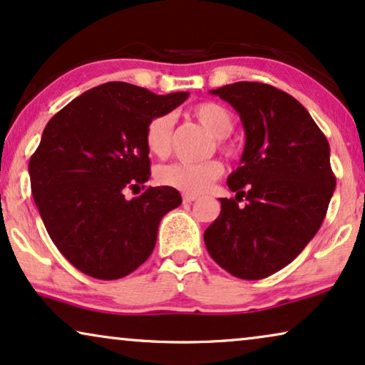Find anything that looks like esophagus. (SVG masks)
<instances>
[{
    "label": "esophagus",
    "mask_w": 365,
    "mask_h": 365,
    "mask_svg": "<svg viewBox=\"0 0 365 365\" xmlns=\"http://www.w3.org/2000/svg\"><path fill=\"white\" fill-rule=\"evenodd\" d=\"M196 200H197V196H194V194H184V196H182L184 205H189V202H192V201H196Z\"/></svg>",
    "instance_id": "obj_1"
}]
</instances>
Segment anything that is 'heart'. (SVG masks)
<instances>
[{"label":"heart","mask_w":365,"mask_h":365,"mask_svg":"<svg viewBox=\"0 0 365 365\" xmlns=\"http://www.w3.org/2000/svg\"><path fill=\"white\" fill-rule=\"evenodd\" d=\"M192 115L216 137L217 148L226 154L233 153V148L225 139L235 129V119L228 108L216 102H201L192 107ZM144 142L150 154L155 158H165L173 144V117L168 113L154 117L145 127ZM223 171V164L215 159L205 163H173L158 168L155 179L163 186L181 192L200 194L220 179Z\"/></svg>","instance_id":"obj_1"}]
</instances>
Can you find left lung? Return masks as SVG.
<instances>
[{
	"mask_svg": "<svg viewBox=\"0 0 365 365\" xmlns=\"http://www.w3.org/2000/svg\"><path fill=\"white\" fill-rule=\"evenodd\" d=\"M211 93L240 113L246 144L228 178L236 196L221 197L205 243L233 277L262 280L292 263L327 215L335 189L329 142L307 108L272 85L236 82Z\"/></svg>",
	"mask_w": 365,
	"mask_h": 365,
	"instance_id": "1",
	"label": "left lung"
}]
</instances>
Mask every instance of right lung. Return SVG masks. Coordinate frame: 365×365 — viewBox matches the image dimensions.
<instances>
[{"instance_id":"add662e5","label":"right lung","mask_w":365,"mask_h":365,"mask_svg":"<svg viewBox=\"0 0 365 365\" xmlns=\"http://www.w3.org/2000/svg\"><path fill=\"white\" fill-rule=\"evenodd\" d=\"M125 82L90 88L56 112L31 155V192L51 241L85 275L117 280L153 253L178 189L145 187L150 176L145 127L186 101ZM145 192L130 202L127 188Z\"/></svg>"}]
</instances>
